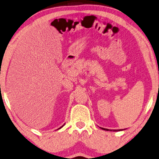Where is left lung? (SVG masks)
I'll list each match as a JSON object with an SVG mask.
<instances>
[{"mask_svg":"<svg viewBox=\"0 0 159 159\" xmlns=\"http://www.w3.org/2000/svg\"><path fill=\"white\" fill-rule=\"evenodd\" d=\"M102 129H103V130H106V131H122V130H124V129H104V128H101Z\"/></svg>","mask_w":159,"mask_h":159,"instance_id":"left-lung-1","label":"left lung"}]
</instances>
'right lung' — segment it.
Returning a JSON list of instances; mask_svg holds the SVG:
<instances>
[{"label": "right lung", "instance_id": "add662e5", "mask_svg": "<svg viewBox=\"0 0 159 159\" xmlns=\"http://www.w3.org/2000/svg\"><path fill=\"white\" fill-rule=\"evenodd\" d=\"M64 126V125H62V126H61V127H60V128H59V129H61V128H62V126Z\"/></svg>", "mask_w": 159, "mask_h": 159}]
</instances>
